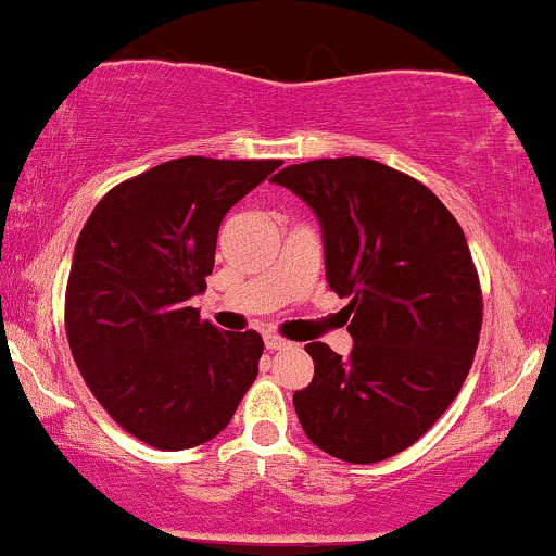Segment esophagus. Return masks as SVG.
<instances>
[{"label": "esophagus", "instance_id": "obj_1", "mask_svg": "<svg viewBox=\"0 0 556 556\" xmlns=\"http://www.w3.org/2000/svg\"><path fill=\"white\" fill-rule=\"evenodd\" d=\"M264 344H266V350H271V352L287 350V346H290V342H287V339H282V337H277V333H266Z\"/></svg>", "mask_w": 556, "mask_h": 556}]
</instances>
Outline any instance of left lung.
Segmentation results:
<instances>
[{
    "instance_id": "left-lung-1",
    "label": "left lung",
    "mask_w": 556,
    "mask_h": 556,
    "mask_svg": "<svg viewBox=\"0 0 556 556\" xmlns=\"http://www.w3.org/2000/svg\"><path fill=\"white\" fill-rule=\"evenodd\" d=\"M313 206L326 277L352 316L350 359L311 342L313 380L295 412L313 445L378 464L417 443L458 396L477 354L484 298L458 219L378 160L290 165L271 178Z\"/></svg>"
}]
</instances>
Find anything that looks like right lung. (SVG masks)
Returning a JSON list of instances; mask_svg holds the SVG:
<instances>
[{
	"label": "right lung",
	"instance_id": "right-lung-1",
	"mask_svg": "<svg viewBox=\"0 0 556 556\" xmlns=\"http://www.w3.org/2000/svg\"><path fill=\"white\" fill-rule=\"evenodd\" d=\"M282 160L178 157L126 178L79 232L64 298L72 357L111 419L157 451L219 434L258 376V331H219L189 298L219 223Z\"/></svg>",
	"mask_w": 556,
	"mask_h": 556
}]
</instances>
